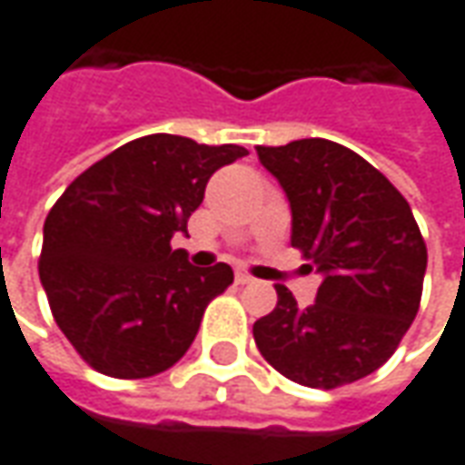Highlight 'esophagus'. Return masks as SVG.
Instances as JSON below:
<instances>
[{
	"mask_svg": "<svg viewBox=\"0 0 465 465\" xmlns=\"http://www.w3.org/2000/svg\"><path fill=\"white\" fill-rule=\"evenodd\" d=\"M236 282L239 285H249V282H254V277L249 272H236Z\"/></svg>",
	"mask_w": 465,
	"mask_h": 465,
	"instance_id": "obj_1",
	"label": "esophagus"
}]
</instances>
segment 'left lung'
Masks as SVG:
<instances>
[{
    "label": "left lung",
    "mask_w": 465,
    "mask_h": 465,
    "mask_svg": "<svg viewBox=\"0 0 465 465\" xmlns=\"http://www.w3.org/2000/svg\"><path fill=\"white\" fill-rule=\"evenodd\" d=\"M257 154L290 201V242L323 277L308 308L274 287V311L254 323L259 353L312 390L364 379L397 351L422 298L428 249L410 203L339 142L312 137Z\"/></svg>",
    "instance_id": "obj_1"
}]
</instances>
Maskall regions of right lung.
<instances>
[{
	"instance_id": "add662e5",
	"label": "right lung",
	"mask_w": 465,
	"mask_h": 465,
	"mask_svg": "<svg viewBox=\"0 0 465 465\" xmlns=\"http://www.w3.org/2000/svg\"><path fill=\"white\" fill-rule=\"evenodd\" d=\"M249 154L147 134L94 163L47 213L40 282L58 328L106 377L147 379L183 359L229 264L193 267L175 233L203 203L208 178Z\"/></svg>"
}]
</instances>
